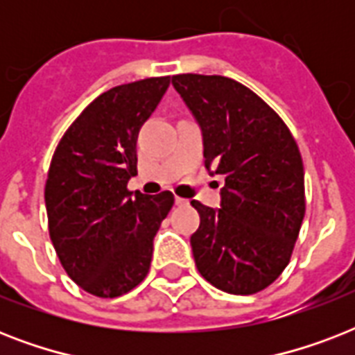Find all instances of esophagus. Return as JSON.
I'll return each mask as SVG.
<instances>
[{
	"label": "esophagus",
	"instance_id": "esophagus-1",
	"mask_svg": "<svg viewBox=\"0 0 355 355\" xmlns=\"http://www.w3.org/2000/svg\"><path fill=\"white\" fill-rule=\"evenodd\" d=\"M175 205H177V206H186V205H188V200L182 199V197H175Z\"/></svg>",
	"mask_w": 355,
	"mask_h": 355
}]
</instances>
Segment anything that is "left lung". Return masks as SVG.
I'll list each match as a JSON object with an SVG mask.
<instances>
[{"instance_id": "8db88e82", "label": "left lung", "mask_w": 355, "mask_h": 355, "mask_svg": "<svg viewBox=\"0 0 355 355\" xmlns=\"http://www.w3.org/2000/svg\"><path fill=\"white\" fill-rule=\"evenodd\" d=\"M202 130L205 166L223 175L221 208L199 200L195 265L211 286L252 295L289 263L304 214V166L289 128L247 86L221 75H173Z\"/></svg>"}]
</instances>
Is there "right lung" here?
I'll use <instances>...</instances> for the list:
<instances>
[{
  "label": "right lung",
  "instance_id": "right-lung-1",
  "mask_svg": "<svg viewBox=\"0 0 355 355\" xmlns=\"http://www.w3.org/2000/svg\"><path fill=\"white\" fill-rule=\"evenodd\" d=\"M169 77L116 86L71 123L46 182L49 236L68 276L90 295L116 298L149 272L153 239L171 210V191H128L138 169V132Z\"/></svg>",
  "mask_w": 355,
  "mask_h": 355
}]
</instances>
